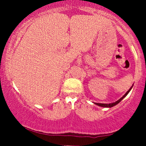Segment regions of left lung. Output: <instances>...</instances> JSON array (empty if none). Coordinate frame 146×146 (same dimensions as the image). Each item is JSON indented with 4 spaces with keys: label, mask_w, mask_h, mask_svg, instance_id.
Here are the masks:
<instances>
[{
    "label": "left lung",
    "mask_w": 146,
    "mask_h": 146,
    "mask_svg": "<svg viewBox=\"0 0 146 146\" xmlns=\"http://www.w3.org/2000/svg\"><path fill=\"white\" fill-rule=\"evenodd\" d=\"M132 88H133V85H132V86L131 87V88H130V89H129V90H128L127 92H126V94H125V95H123V96L121 98H120V99H119V100H117V102H115L110 103V104H103V103H95V104H97V105L100 106V107H114V106L117 105V104H118V103L120 102L122 100H123V98H124L125 97H126V95H128V94H129V92H130V91H131V90L132 89Z\"/></svg>",
    "instance_id": "8db88e82"
}]
</instances>
